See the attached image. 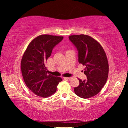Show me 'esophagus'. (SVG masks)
Here are the masks:
<instances>
[{"instance_id":"1","label":"esophagus","mask_w":128,"mask_h":128,"mask_svg":"<svg viewBox=\"0 0 128 128\" xmlns=\"http://www.w3.org/2000/svg\"><path fill=\"white\" fill-rule=\"evenodd\" d=\"M72 77H64V79H67V80H70Z\"/></svg>"}]
</instances>
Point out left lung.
<instances>
[{
    "instance_id": "left-lung-1",
    "label": "left lung",
    "mask_w": 128,
    "mask_h": 128,
    "mask_svg": "<svg viewBox=\"0 0 128 128\" xmlns=\"http://www.w3.org/2000/svg\"><path fill=\"white\" fill-rule=\"evenodd\" d=\"M69 39L78 51L79 63L85 66L84 74L87 80L78 79L80 85L74 88L75 94L87 99L100 92L107 82L109 66L102 46L92 36L85 34L72 35Z\"/></svg>"
}]
</instances>
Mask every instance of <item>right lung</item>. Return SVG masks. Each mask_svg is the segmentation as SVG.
I'll return each instance as SVG.
<instances>
[{"mask_svg":"<svg viewBox=\"0 0 128 128\" xmlns=\"http://www.w3.org/2000/svg\"><path fill=\"white\" fill-rule=\"evenodd\" d=\"M63 36L42 34L32 40L27 47L21 62L22 75L27 87L39 96L46 98L56 92L62 79L47 74L45 62L54 47Z\"/></svg>","mask_w":128,"mask_h":128,"instance_id":"1","label":"right lung"}]
</instances>
